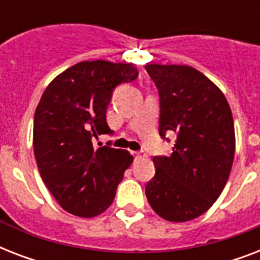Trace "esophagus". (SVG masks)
Returning <instances> with one entry per match:
<instances>
[{
  "mask_svg": "<svg viewBox=\"0 0 260 260\" xmlns=\"http://www.w3.org/2000/svg\"><path fill=\"white\" fill-rule=\"evenodd\" d=\"M135 160H140V159H144L147 156L146 152H143V151H138V152H134Z\"/></svg>",
  "mask_w": 260,
  "mask_h": 260,
  "instance_id": "esophagus-1",
  "label": "esophagus"
}]
</instances>
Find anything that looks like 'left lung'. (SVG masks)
<instances>
[{"label":"left lung","mask_w":260,"mask_h":260,"mask_svg":"<svg viewBox=\"0 0 260 260\" xmlns=\"http://www.w3.org/2000/svg\"><path fill=\"white\" fill-rule=\"evenodd\" d=\"M160 100L159 135L177 134L170 156H154L146 186L151 208L165 220L201 216L221 194L235 156L234 117L225 95L190 66L147 64Z\"/></svg>","instance_id":"left-lung-1"}]
</instances>
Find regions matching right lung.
<instances>
[{
    "instance_id": "right-lung-1",
    "label": "right lung",
    "mask_w": 260,
    "mask_h": 260,
    "mask_svg": "<svg viewBox=\"0 0 260 260\" xmlns=\"http://www.w3.org/2000/svg\"><path fill=\"white\" fill-rule=\"evenodd\" d=\"M132 63H77L44 90L34 120V150L43 181L59 205L79 217H94L110 206L124 171L134 162L125 150L93 138L112 135L106 109L116 86L132 82Z\"/></svg>"
}]
</instances>
